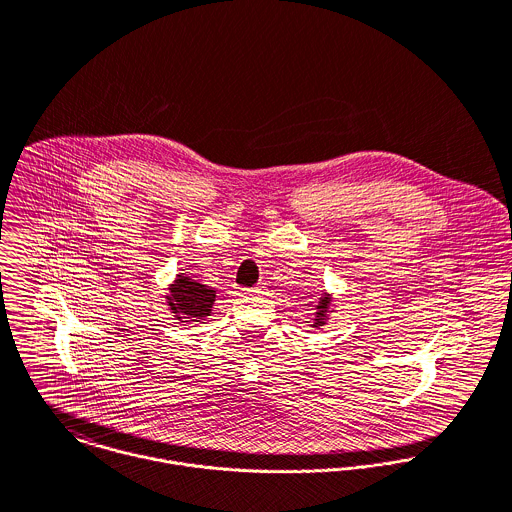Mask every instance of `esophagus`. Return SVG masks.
<instances>
[{
  "mask_svg": "<svg viewBox=\"0 0 512 512\" xmlns=\"http://www.w3.org/2000/svg\"><path fill=\"white\" fill-rule=\"evenodd\" d=\"M250 293H252V295H266V293H268V288H266V284H258L256 288H252V290H250Z\"/></svg>",
  "mask_w": 512,
  "mask_h": 512,
  "instance_id": "obj_1",
  "label": "esophagus"
}]
</instances>
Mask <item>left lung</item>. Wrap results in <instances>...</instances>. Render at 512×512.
<instances>
[{
  "mask_svg": "<svg viewBox=\"0 0 512 512\" xmlns=\"http://www.w3.org/2000/svg\"><path fill=\"white\" fill-rule=\"evenodd\" d=\"M331 301H333L331 293H321V297H319V301L315 305V319H313V327L315 329L323 327L329 321V305H331Z\"/></svg>",
  "mask_w": 512,
  "mask_h": 512,
  "instance_id": "left-lung-1",
  "label": "left lung"
}]
</instances>
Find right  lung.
Here are the masks:
<instances>
[{"label":"right lung","instance_id":"add662e5","mask_svg":"<svg viewBox=\"0 0 512 512\" xmlns=\"http://www.w3.org/2000/svg\"><path fill=\"white\" fill-rule=\"evenodd\" d=\"M217 290L193 280L189 274H177L169 293L165 295L167 305L177 321L201 323L205 321L215 305Z\"/></svg>","mask_w":512,"mask_h":512}]
</instances>
